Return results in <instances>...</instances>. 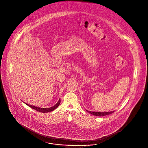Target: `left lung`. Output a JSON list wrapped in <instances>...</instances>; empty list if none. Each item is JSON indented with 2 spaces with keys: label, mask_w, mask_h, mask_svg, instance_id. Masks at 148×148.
Wrapping results in <instances>:
<instances>
[{
  "label": "left lung",
  "mask_w": 148,
  "mask_h": 148,
  "mask_svg": "<svg viewBox=\"0 0 148 148\" xmlns=\"http://www.w3.org/2000/svg\"><path fill=\"white\" fill-rule=\"evenodd\" d=\"M87 112L90 113H91L92 115H93L99 116L107 115H109V114H112V113H113L114 112V111H113V112H90V111H88V110H87Z\"/></svg>",
  "instance_id": "1"
}]
</instances>
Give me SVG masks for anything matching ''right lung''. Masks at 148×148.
<instances>
[{
    "label": "right lung",
    "instance_id": "right-lung-1",
    "mask_svg": "<svg viewBox=\"0 0 148 148\" xmlns=\"http://www.w3.org/2000/svg\"><path fill=\"white\" fill-rule=\"evenodd\" d=\"M60 102H61V100H60V99H59L58 101L57 102L56 104H55L54 106H53L52 107H50V108H42L36 107V106H33V105H29V104H27V103H25L27 106L30 107L31 108H32V109H33L34 110H36L37 112H41V113H48L49 112H52V111L54 110L55 109H56L57 107L59 106Z\"/></svg>",
    "mask_w": 148,
    "mask_h": 148
}]
</instances>
